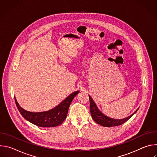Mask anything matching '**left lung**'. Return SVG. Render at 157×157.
<instances>
[{
	"mask_svg": "<svg viewBox=\"0 0 157 157\" xmlns=\"http://www.w3.org/2000/svg\"><path fill=\"white\" fill-rule=\"evenodd\" d=\"M89 102H90L91 114V117H92L93 119L96 123H98V124H99L102 126H104V127H113V126H117V125H122V124H124L126 121H127L130 118H131L133 114H135L139 109V108H138L132 115H130L124 119H116L109 117L107 116L104 115L102 113V112L100 111V110L97 107L96 103L92 99V98L89 95Z\"/></svg>",
	"mask_w": 157,
	"mask_h": 157,
	"instance_id": "8db88e82",
	"label": "left lung"
}]
</instances>
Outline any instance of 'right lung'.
Instances as JSON below:
<instances>
[{"instance_id":"add662e5","label":"right lung","mask_w":157,"mask_h":157,"mask_svg":"<svg viewBox=\"0 0 157 157\" xmlns=\"http://www.w3.org/2000/svg\"><path fill=\"white\" fill-rule=\"evenodd\" d=\"M79 91L71 93L53 109L40 113H32L21 107L15 97L16 105L21 115L27 121L41 127H52L59 125L66 118L68 109L74 98Z\"/></svg>"}]
</instances>
